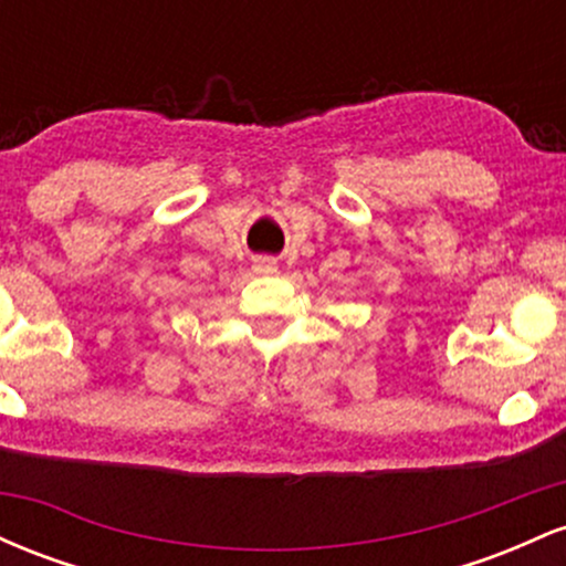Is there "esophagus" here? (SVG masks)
<instances>
[{"label": "esophagus", "mask_w": 566, "mask_h": 566, "mask_svg": "<svg viewBox=\"0 0 566 566\" xmlns=\"http://www.w3.org/2000/svg\"><path fill=\"white\" fill-rule=\"evenodd\" d=\"M255 271H261V274H274L276 261L274 258H255Z\"/></svg>", "instance_id": "34e87169"}]
</instances>
